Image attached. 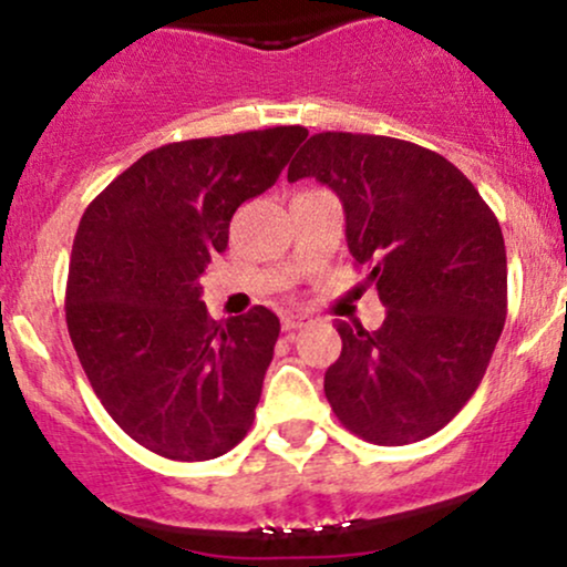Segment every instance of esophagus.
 I'll return each mask as SVG.
<instances>
[{
  "mask_svg": "<svg viewBox=\"0 0 567 567\" xmlns=\"http://www.w3.org/2000/svg\"><path fill=\"white\" fill-rule=\"evenodd\" d=\"M306 324H311V320H309V317H303V315H285L282 317V330H285V333H292V330H301V328H306Z\"/></svg>",
  "mask_w": 567,
  "mask_h": 567,
  "instance_id": "obj_1",
  "label": "esophagus"
}]
</instances>
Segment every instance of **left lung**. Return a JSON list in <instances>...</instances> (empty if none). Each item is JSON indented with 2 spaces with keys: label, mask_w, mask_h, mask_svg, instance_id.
<instances>
[{
  "label": "left lung",
  "mask_w": 567,
  "mask_h": 567,
  "mask_svg": "<svg viewBox=\"0 0 567 567\" xmlns=\"http://www.w3.org/2000/svg\"><path fill=\"white\" fill-rule=\"evenodd\" d=\"M317 178L347 213V245L370 266L386 320L341 322L324 396L373 445L432 437L470 402L506 320L504 234L458 167L415 143L317 133L288 181Z\"/></svg>",
  "instance_id": "obj_1"
}]
</instances>
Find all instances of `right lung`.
Instances as JSON below:
<instances>
[{
	"mask_svg": "<svg viewBox=\"0 0 567 567\" xmlns=\"http://www.w3.org/2000/svg\"><path fill=\"white\" fill-rule=\"evenodd\" d=\"M301 125L154 148L90 202L71 247L69 336L106 413L173 461L229 453L256 419L279 320L266 306L210 320L207 264L231 216L288 165Z\"/></svg>",
	"mask_w": 567,
	"mask_h": 567,
	"instance_id": "add662e5",
	"label": "right lung"
}]
</instances>
